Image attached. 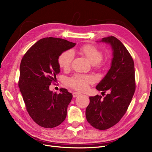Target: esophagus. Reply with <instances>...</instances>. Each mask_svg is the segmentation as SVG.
<instances>
[{"label":"esophagus","instance_id":"1","mask_svg":"<svg viewBox=\"0 0 152 152\" xmlns=\"http://www.w3.org/2000/svg\"><path fill=\"white\" fill-rule=\"evenodd\" d=\"M80 93L79 92H73V94H72V95H73V97H77V96H78L80 95Z\"/></svg>","mask_w":152,"mask_h":152}]
</instances>
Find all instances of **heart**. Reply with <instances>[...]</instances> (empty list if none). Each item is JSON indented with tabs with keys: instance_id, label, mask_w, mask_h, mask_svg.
<instances>
[{
	"instance_id": "b5f03b06",
	"label": "heart",
	"mask_w": 152,
	"mask_h": 152,
	"mask_svg": "<svg viewBox=\"0 0 152 152\" xmlns=\"http://www.w3.org/2000/svg\"><path fill=\"white\" fill-rule=\"evenodd\" d=\"M80 52L84 55L91 64L96 65L98 67H101L104 65L102 60V53L100 50L91 45H86L80 48ZM74 53L71 50L63 52L58 57L59 66L64 70H67L70 67L73 59ZM93 78L90 76L77 75L68 80V84L74 89L83 91L87 89L88 85L93 83Z\"/></svg>"
}]
</instances>
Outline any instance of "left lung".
<instances>
[{
  "instance_id": "left-lung-1",
  "label": "left lung",
  "mask_w": 152,
  "mask_h": 152,
  "mask_svg": "<svg viewBox=\"0 0 152 152\" xmlns=\"http://www.w3.org/2000/svg\"><path fill=\"white\" fill-rule=\"evenodd\" d=\"M99 42L110 45L113 50L111 68L96 86L109 94L90 97L86 115L88 123L96 129L105 130L118 123L126 113L135 91L134 65L124 45L114 36L103 38Z\"/></svg>"
}]
</instances>
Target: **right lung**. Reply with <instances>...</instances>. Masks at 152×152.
<instances>
[{
	"instance_id": "add662e5",
	"label": "right lung",
	"mask_w": 152,
	"mask_h": 152,
	"mask_svg": "<svg viewBox=\"0 0 152 152\" xmlns=\"http://www.w3.org/2000/svg\"><path fill=\"white\" fill-rule=\"evenodd\" d=\"M75 45L61 38L41 39L26 52L20 62L19 89L29 116L40 126L54 128L66 118L72 94L66 88L56 94L49 87L60 72L59 56Z\"/></svg>"
}]
</instances>
